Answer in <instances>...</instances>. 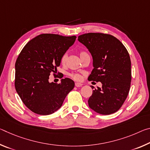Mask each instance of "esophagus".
<instances>
[{"mask_svg": "<svg viewBox=\"0 0 150 150\" xmlns=\"http://www.w3.org/2000/svg\"><path fill=\"white\" fill-rule=\"evenodd\" d=\"M83 85V84H81V83H75V87H81V86Z\"/></svg>", "mask_w": 150, "mask_h": 150, "instance_id": "34e87169", "label": "esophagus"}]
</instances>
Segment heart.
<instances>
[{"mask_svg":"<svg viewBox=\"0 0 150 150\" xmlns=\"http://www.w3.org/2000/svg\"><path fill=\"white\" fill-rule=\"evenodd\" d=\"M85 54H86V53L84 52H80L79 55H80L81 58ZM67 59V54H63L62 56L61 57V59H60V62H61V63H62V64H63V65L65 64ZM69 77L71 78H72L73 79H74L75 81H80V80H81V79H82L81 75L80 74H79V73H69Z\"/></svg>","mask_w":150,"mask_h":150,"instance_id":"heart-1","label":"heart"}]
</instances>
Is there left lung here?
I'll return each mask as SVG.
<instances>
[{
  "instance_id": "left-lung-1",
  "label": "left lung",
  "mask_w": 150,
  "mask_h": 150,
  "mask_svg": "<svg viewBox=\"0 0 150 150\" xmlns=\"http://www.w3.org/2000/svg\"><path fill=\"white\" fill-rule=\"evenodd\" d=\"M78 40L93 56L94 69L88 80L103 84L101 88L93 90L88 106L101 115L116 112L122 106L130 88L131 62L128 51L116 38L103 33L82 34Z\"/></svg>"
}]
</instances>
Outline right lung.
Here are the masks:
<instances>
[{
    "label": "right lung",
    "mask_w": 150,
    "mask_h": 150,
    "mask_svg": "<svg viewBox=\"0 0 150 150\" xmlns=\"http://www.w3.org/2000/svg\"><path fill=\"white\" fill-rule=\"evenodd\" d=\"M75 35L43 34L27 43L15 63L14 85L23 103L33 112L48 115L57 110L75 86L69 78L60 83H50L60 59L74 44Z\"/></svg>",
    "instance_id": "obj_1"
}]
</instances>
